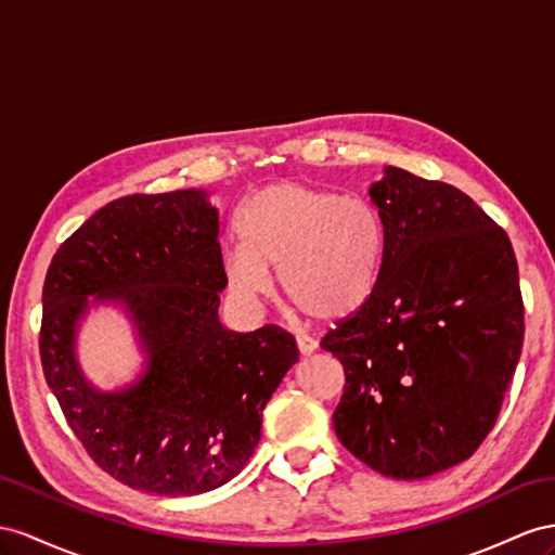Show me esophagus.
Returning <instances> with one entry per match:
<instances>
[{"label":"esophagus","mask_w":555,"mask_h":555,"mask_svg":"<svg viewBox=\"0 0 555 555\" xmlns=\"http://www.w3.org/2000/svg\"><path fill=\"white\" fill-rule=\"evenodd\" d=\"M295 343H297V349H300L302 357H311V353H314L317 347H319L317 339L309 337V335H297Z\"/></svg>","instance_id":"esophagus-1"}]
</instances>
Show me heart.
Returning a JSON list of instances; mask_svg holds the SVG:
<instances>
[{
  "mask_svg": "<svg viewBox=\"0 0 555 555\" xmlns=\"http://www.w3.org/2000/svg\"><path fill=\"white\" fill-rule=\"evenodd\" d=\"M244 244L222 253L227 288L241 302L274 295V272L288 300L317 321H343L371 300L385 232L371 204L305 182L255 194L238 222Z\"/></svg>",
  "mask_w": 555,
  "mask_h": 555,
  "instance_id": "obj_1",
  "label": "heart"
}]
</instances>
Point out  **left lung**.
<instances>
[{"instance_id": "1", "label": "left lung", "mask_w": 555, "mask_h": 555, "mask_svg": "<svg viewBox=\"0 0 555 555\" xmlns=\"http://www.w3.org/2000/svg\"><path fill=\"white\" fill-rule=\"evenodd\" d=\"M371 202L385 232L377 288L321 347L345 367L333 424L353 457L415 480L472 457L522 349L511 241L452 184L387 166Z\"/></svg>"}]
</instances>
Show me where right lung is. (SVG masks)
I'll use <instances>...</instances> for the list:
<instances>
[{"mask_svg": "<svg viewBox=\"0 0 555 555\" xmlns=\"http://www.w3.org/2000/svg\"><path fill=\"white\" fill-rule=\"evenodd\" d=\"M220 232L204 190L121 196L63 241L47 272V385L91 460L133 490L190 496L232 480L297 361L295 337L279 325L234 333L220 323ZM89 294L121 304L149 353L146 373L121 392L95 390L78 371Z\"/></svg>", "mask_w": 555, "mask_h": 555, "instance_id": "right-lung-1", "label": "right lung"}]
</instances>
